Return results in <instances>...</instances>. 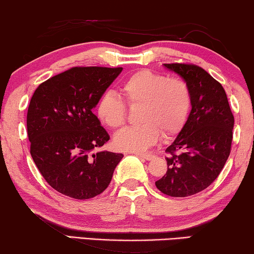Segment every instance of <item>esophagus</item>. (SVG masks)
Listing matches in <instances>:
<instances>
[{"label": "esophagus", "mask_w": 254, "mask_h": 254, "mask_svg": "<svg viewBox=\"0 0 254 254\" xmlns=\"http://www.w3.org/2000/svg\"><path fill=\"white\" fill-rule=\"evenodd\" d=\"M135 155L139 156V157H143V159H145L146 161H149V160L154 159V155H153V154H148V153H135Z\"/></svg>", "instance_id": "obj_1"}]
</instances>
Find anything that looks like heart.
I'll return each mask as SVG.
<instances>
[{
  "label": "heart",
  "mask_w": 254,
  "mask_h": 254,
  "mask_svg": "<svg viewBox=\"0 0 254 254\" xmlns=\"http://www.w3.org/2000/svg\"><path fill=\"white\" fill-rule=\"evenodd\" d=\"M125 102L139 107L137 126L117 132L115 146L122 151H145L157 143L161 132L165 137L178 134L189 117L192 95L188 83L181 77H169L151 69H139L125 78L119 86ZM114 92L99 98L95 114L107 127L116 129L125 124L127 108Z\"/></svg>",
  "instance_id": "1"
}]
</instances>
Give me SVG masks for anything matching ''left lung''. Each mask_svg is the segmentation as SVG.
I'll return each mask as SVG.
<instances>
[{
  "instance_id": "obj_1",
  "label": "left lung",
  "mask_w": 254,
  "mask_h": 254,
  "mask_svg": "<svg viewBox=\"0 0 254 254\" xmlns=\"http://www.w3.org/2000/svg\"><path fill=\"white\" fill-rule=\"evenodd\" d=\"M188 83L192 106L184 128L165 149L168 171L155 182L170 197H188L216 180L230 156L234 116L221 83L187 63L164 64Z\"/></svg>"
}]
</instances>
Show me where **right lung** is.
<instances>
[{
  "label": "right lung",
  "mask_w": 254,
  "mask_h": 254,
  "mask_svg": "<svg viewBox=\"0 0 254 254\" xmlns=\"http://www.w3.org/2000/svg\"><path fill=\"white\" fill-rule=\"evenodd\" d=\"M123 67L76 66L36 89L27 114L30 154L47 184L74 199L109 186L123 154L98 152L109 135L92 109Z\"/></svg>",
  "instance_id": "add662e5"
}]
</instances>
